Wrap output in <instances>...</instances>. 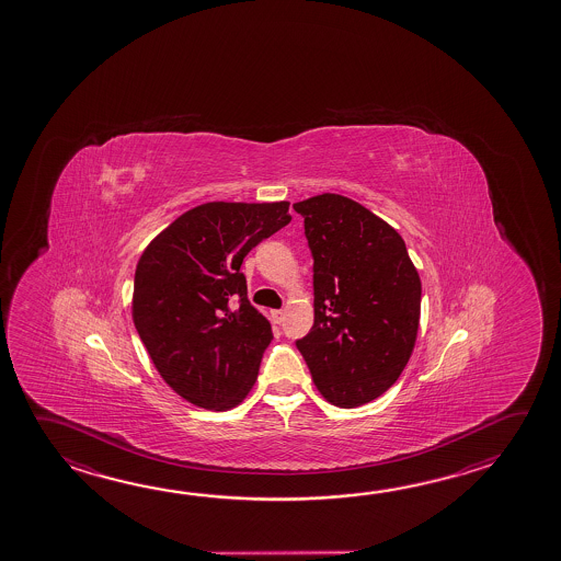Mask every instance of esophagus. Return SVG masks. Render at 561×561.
Here are the masks:
<instances>
[{
	"mask_svg": "<svg viewBox=\"0 0 561 561\" xmlns=\"http://www.w3.org/2000/svg\"><path fill=\"white\" fill-rule=\"evenodd\" d=\"M272 321L276 324H282L285 321V311L282 309H276V311H272Z\"/></svg>",
	"mask_w": 561,
	"mask_h": 561,
	"instance_id": "obj_1",
	"label": "esophagus"
}]
</instances>
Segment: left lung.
<instances>
[{
    "instance_id": "1",
    "label": "left lung",
    "mask_w": 561,
    "mask_h": 561,
    "mask_svg": "<svg viewBox=\"0 0 561 561\" xmlns=\"http://www.w3.org/2000/svg\"><path fill=\"white\" fill-rule=\"evenodd\" d=\"M313 254V329L297 341L327 402L358 408L392 386L420 329L422 279L403 238L353 198L295 203Z\"/></svg>"
}]
</instances>
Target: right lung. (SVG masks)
I'll return each mask as SVG.
<instances>
[{"label": "right lung", "instance_id": "1", "mask_svg": "<svg viewBox=\"0 0 561 561\" xmlns=\"http://www.w3.org/2000/svg\"><path fill=\"white\" fill-rule=\"evenodd\" d=\"M289 203H205L139 256L131 319L159 376L183 400L227 412L256 383L274 334L248 301L244 256L289 225Z\"/></svg>", "mask_w": 561, "mask_h": 561}]
</instances>
